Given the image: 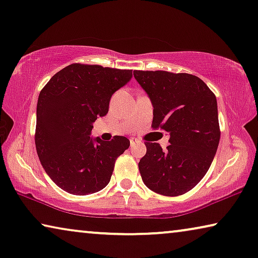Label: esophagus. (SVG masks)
<instances>
[{
	"label": "esophagus",
	"mask_w": 258,
	"mask_h": 258,
	"mask_svg": "<svg viewBox=\"0 0 258 258\" xmlns=\"http://www.w3.org/2000/svg\"><path fill=\"white\" fill-rule=\"evenodd\" d=\"M137 142H140V141H137V140H134V138H130V145H132V147H134V145H135Z\"/></svg>",
	"instance_id": "esophagus-1"
}]
</instances>
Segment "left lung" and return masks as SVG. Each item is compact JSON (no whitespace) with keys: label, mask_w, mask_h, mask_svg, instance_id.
<instances>
[{"label":"left lung","mask_w":258,"mask_h":258,"mask_svg":"<svg viewBox=\"0 0 258 258\" xmlns=\"http://www.w3.org/2000/svg\"><path fill=\"white\" fill-rule=\"evenodd\" d=\"M154 106L152 129L169 133L170 145L145 142L138 169L148 188L181 196L205 177L220 141L216 98L200 78L167 71H134Z\"/></svg>","instance_id":"8db88e82"}]
</instances>
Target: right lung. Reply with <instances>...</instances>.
Segmentation results:
<instances>
[{"instance_id":"obj_1","label":"right lung","mask_w":258,"mask_h":258,"mask_svg":"<svg viewBox=\"0 0 258 258\" xmlns=\"http://www.w3.org/2000/svg\"><path fill=\"white\" fill-rule=\"evenodd\" d=\"M132 70L71 64L40 91L35 143L40 163L53 182L76 196L101 191L115 162L129 148L124 136L93 140V122L107 115L111 95L132 79Z\"/></svg>"}]
</instances>
